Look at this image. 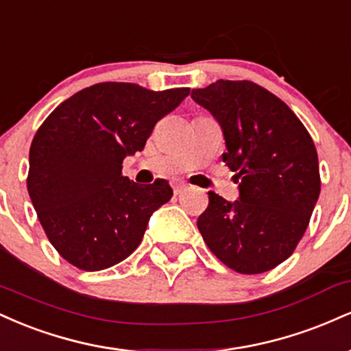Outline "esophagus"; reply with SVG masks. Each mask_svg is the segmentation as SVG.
Returning <instances> with one entry per match:
<instances>
[{
	"label": "esophagus",
	"instance_id": "esophagus-1",
	"mask_svg": "<svg viewBox=\"0 0 351 351\" xmlns=\"http://www.w3.org/2000/svg\"><path fill=\"white\" fill-rule=\"evenodd\" d=\"M188 189V186L184 183H176V184H173V191H175V195H180V193H183V191H186Z\"/></svg>",
	"mask_w": 351,
	"mask_h": 351
}]
</instances>
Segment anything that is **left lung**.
<instances>
[{
	"instance_id": "left-lung-1",
	"label": "left lung",
	"mask_w": 351,
	"mask_h": 351,
	"mask_svg": "<svg viewBox=\"0 0 351 351\" xmlns=\"http://www.w3.org/2000/svg\"><path fill=\"white\" fill-rule=\"evenodd\" d=\"M191 97L223 128V162L239 199L209 191L198 217L204 243L239 274H261L292 256L320 195L315 145L287 104L251 80H216Z\"/></svg>"
}]
</instances>
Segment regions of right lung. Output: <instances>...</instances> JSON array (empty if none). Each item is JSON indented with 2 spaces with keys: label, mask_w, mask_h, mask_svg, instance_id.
<instances>
[{
  "label": "right lung",
  "mask_w": 351,
  "mask_h": 351,
  "mask_svg": "<svg viewBox=\"0 0 351 351\" xmlns=\"http://www.w3.org/2000/svg\"><path fill=\"white\" fill-rule=\"evenodd\" d=\"M188 94V87L153 92L102 82L44 120L31 143L27 191L47 239L67 263L102 271L138 247L173 189L167 180L142 186L122 176L123 158L142 152L155 123Z\"/></svg>",
  "instance_id": "obj_1"
}]
</instances>
